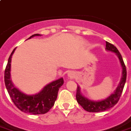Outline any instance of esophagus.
I'll return each instance as SVG.
<instances>
[{
	"instance_id": "1",
	"label": "esophagus",
	"mask_w": 131,
	"mask_h": 131,
	"mask_svg": "<svg viewBox=\"0 0 131 131\" xmlns=\"http://www.w3.org/2000/svg\"><path fill=\"white\" fill-rule=\"evenodd\" d=\"M68 77L70 78H74L75 77V73L73 71H70V72H68Z\"/></svg>"
}]
</instances>
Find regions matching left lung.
<instances>
[{"mask_svg":"<svg viewBox=\"0 0 131 131\" xmlns=\"http://www.w3.org/2000/svg\"><path fill=\"white\" fill-rule=\"evenodd\" d=\"M106 50L111 52H115L116 55L118 57L120 60L123 72H122V77L120 81L119 84L116 89L114 93H112L108 97L102 101H94L90 100L87 98L84 97L81 93V89L79 86H77V94H76V99L78 103L84 108L85 111L88 112H92V113H98V112H102L104 111L111 108V107L115 106L116 103H118L120 97L121 96V94L123 91L124 86H125L126 79H127V69L124 63L123 59L122 58V56L116 47H115L112 44L109 43L106 41Z\"/></svg>","mask_w":131,"mask_h":131,"instance_id":"1","label":"left lung"}]
</instances>
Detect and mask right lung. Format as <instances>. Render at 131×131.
<instances>
[{"label":"right lung","instance_id":"obj_1","mask_svg":"<svg viewBox=\"0 0 131 131\" xmlns=\"http://www.w3.org/2000/svg\"><path fill=\"white\" fill-rule=\"evenodd\" d=\"M35 36H41L39 34H35L30 36L28 39ZM15 48L13 50L8 60L7 65L4 71V83L9 96L19 110L24 113L32 115H41L49 111L53 106L58 96L59 89L64 83L62 78L52 81L42 89L40 92L36 94L28 95L22 93L16 89L12 82L10 79V67L11 58L15 52Z\"/></svg>","mask_w":131,"mask_h":131}]
</instances>
